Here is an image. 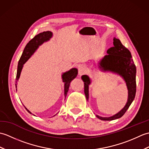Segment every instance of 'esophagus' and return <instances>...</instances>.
<instances>
[{"instance_id":"obj_1","label":"esophagus","mask_w":149,"mask_h":149,"mask_svg":"<svg viewBox=\"0 0 149 149\" xmlns=\"http://www.w3.org/2000/svg\"><path fill=\"white\" fill-rule=\"evenodd\" d=\"M86 68L85 67V66H80L79 68L78 69V73H79V75L81 76V75H83V74H84L86 72Z\"/></svg>"}]
</instances>
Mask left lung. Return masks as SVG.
<instances>
[{"instance_id": "obj_1", "label": "left lung", "mask_w": 149, "mask_h": 149, "mask_svg": "<svg viewBox=\"0 0 149 149\" xmlns=\"http://www.w3.org/2000/svg\"><path fill=\"white\" fill-rule=\"evenodd\" d=\"M114 46L107 50V55L99 63V68L104 71H111L120 74L125 80L128 89V100L125 107L116 115L111 117H101L96 115L97 118L102 120H113L119 118L124 115L126 111L133 101L136 91V68L132 59L130 51L122 45L120 40L114 38ZM82 79L84 84V93L86 99L88 100V86L91 83L90 78L84 75L82 76Z\"/></svg>"}]
</instances>
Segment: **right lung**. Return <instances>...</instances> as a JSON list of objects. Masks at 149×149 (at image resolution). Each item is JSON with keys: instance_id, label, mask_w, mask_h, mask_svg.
Instances as JSON below:
<instances>
[{"instance_id": "1", "label": "right lung", "mask_w": 149, "mask_h": 149, "mask_svg": "<svg viewBox=\"0 0 149 149\" xmlns=\"http://www.w3.org/2000/svg\"><path fill=\"white\" fill-rule=\"evenodd\" d=\"M52 36V33L50 31H44L43 33H41L38 34H37L34 36L32 40H31L29 43L27 44V45L25 47L24 50V52L22 53L21 58L19 60L18 64V68H17V77H16V84L15 86L16 88L17 87V81L18 80L19 77H20V73L22 71V67H23V65L26 63L30 57L32 56L33 54L34 51L37 49L39 45H42V44L47 42V41L49 40L50 38ZM78 74L77 69L76 68H72L68 72H66L64 73L62 75L63 81L65 82V97H66L67 92L68 91V88L70 86V82L74 79V78L77 77ZM26 110L29 113H31L29 110H28L26 107Z\"/></svg>"}]
</instances>
